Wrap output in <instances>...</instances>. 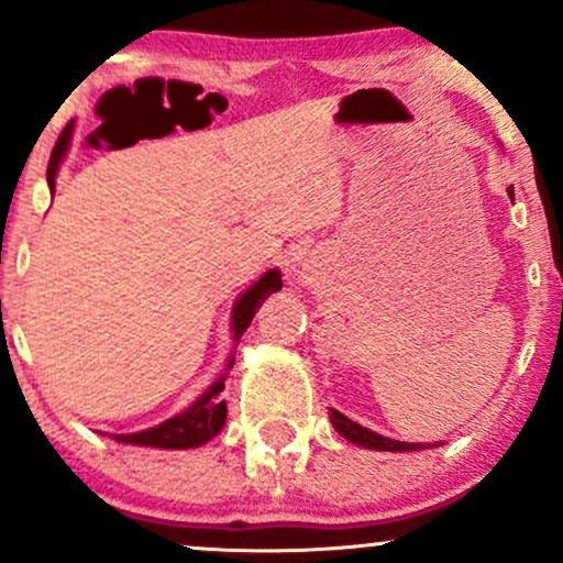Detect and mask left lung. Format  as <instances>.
Masks as SVG:
<instances>
[{"label":"left lung","mask_w":563,"mask_h":563,"mask_svg":"<svg viewBox=\"0 0 563 563\" xmlns=\"http://www.w3.org/2000/svg\"><path fill=\"white\" fill-rule=\"evenodd\" d=\"M508 198L514 200V187H508ZM331 423L333 429L339 431L341 437L349 439L352 444H360L365 450H378V452H416V450H426V448H439L442 442L437 444H421V442H399V439H389L384 434H376V431L365 429V426L354 423L352 418H346L344 412L333 410L331 407Z\"/></svg>","instance_id":"obj_1"}]
</instances>
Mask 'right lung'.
I'll return each instance as SVG.
<instances>
[{"label": "right lung", "mask_w": 563, "mask_h": 563, "mask_svg": "<svg viewBox=\"0 0 563 563\" xmlns=\"http://www.w3.org/2000/svg\"><path fill=\"white\" fill-rule=\"evenodd\" d=\"M70 137H74V121L63 129L60 140L55 142L53 158H49L47 166V185L49 190L55 192V177L57 169H60L63 158H66L68 147H70ZM283 288L280 280V269H267L260 280L254 283L251 288H245L241 296L235 299V307H232V339L241 341V335L245 333V328L251 325L254 320L256 309L262 307V301L267 299L269 294ZM235 365V354L228 357V367L219 376L214 384L209 386L200 397L192 402L187 410L179 412V416L169 418V421L153 426V429L145 431H134V434H111L115 442L121 444H137V448H158V450H190V448H200L209 439H214L219 431H222L224 418H228V402L222 399L224 391V376H228L230 367Z\"/></svg>", "instance_id": "right-lung-1"}]
</instances>
